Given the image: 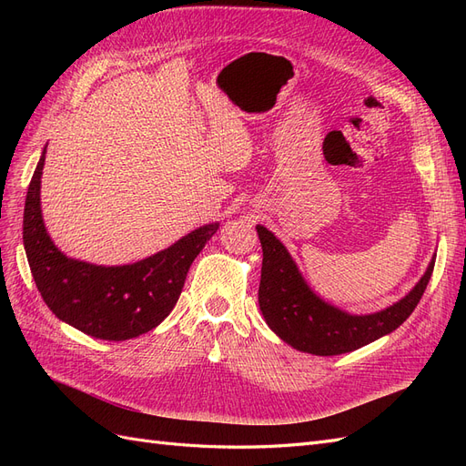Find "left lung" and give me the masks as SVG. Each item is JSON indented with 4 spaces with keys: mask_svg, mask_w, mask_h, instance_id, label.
<instances>
[{
    "mask_svg": "<svg viewBox=\"0 0 466 466\" xmlns=\"http://www.w3.org/2000/svg\"><path fill=\"white\" fill-rule=\"evenodd\" d=\"M262 245L258 305L276 336L291 348L313 356H340L397 330L412 315L433 272L435 255L424 276L402 299L380 311L354 315L324 301L313 291L279 238L257 225Z\"/></svg>",
    "mask_w": 466,
    "mask_h": 466,
    "instance_id": "1",
    "label": "left lung"
}]
</instances>
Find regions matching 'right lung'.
<instances>
[{
    "instance_id": "1",
    "label": "right lung",
    "mask_w": 466,
    "mask_h": 466,
    "mask_svg": "<svg viewBox=\"0 0 466 466\" xmlns=\"http://www.w3.org/2000/svg\"><path fill=\"white\" fill-rule=\"evenodd\" d=\"M45 155L46 147L31 178L23 214V245L42 299L60 320L101 340H130L153 330L175 309L190 264L219 223L202 225L134 264L101 266L69 258L54 245L42 218Z\"/></svg>"
}]
</instances>
